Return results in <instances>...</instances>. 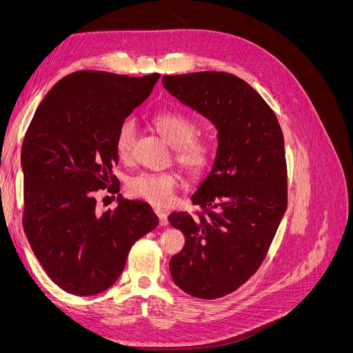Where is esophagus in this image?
<instances>
[{"instance_id": "esophagus-1", "label": "esophagus", "mask_w": 353, "mask_h": 353, "mask_svg": "<svg viewBox=\"0 0 353 353\" xmlns=\"http://www.w3.org/2000/svg\"><path fill=\"white\" fill-rule=\"evenodd\" d=\"M154 212H156V215L159 216V222H160V225L166 227L168 223H169V221H168V215H166V212H165V210H162V209H156Z\"/></svg>"}]
</instances>
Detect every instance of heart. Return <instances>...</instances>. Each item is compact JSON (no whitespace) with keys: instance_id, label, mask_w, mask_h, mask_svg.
Returning a JSON list of instances; mask_svg holds the SVG:
<instances>
[{"instance_id":"obj_1","label":"heart","mask_w":353,"mask_h":353,"mask_svg":"<svg viewBox=\"0 0 353 353\" xmlns=\"http://www.w3.org/2000/svg\"><path fill=\"white\" fill-rule=\"evenodd\" d=\"M152 123L166 140L174 145V156L178 166L187 176L197 179L205 175L215 162L216 147L212 140L199 137L197 123L188 116L175 112H160L153 116ZM137 123L126 119L116 132L114 150L123 162L131 160L137 138ZM181 184L175 170L166 172H141L128 179V191L154 206H169Z\"/></svg>"}]
</instances>
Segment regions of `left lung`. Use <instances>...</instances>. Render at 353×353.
<instances>
[{
    "instance_id": "obj_1",
    "label": "left lung",
    "mask_w": 353,
    "mask_h": 353,
    "mask_svg": "<svg viewBox=\"0 0 353 353\" xmlns=\"http://www.w3.org/2000/svg\"><path fill=\"white\" fill-rule=\"evenodd\" d=\"M163 87L218 128L212 172L191 197L200 210L169 215L185 236L169 265L175 284L218 299L259 270L287 209L283 131L268 103L236 74H168Z\"/></svg>"
}]
</instances>
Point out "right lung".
Wrapping results in <instances>:
<instances>
[{"label":"right lung","mask_w":353,"mask_h":353,"mask_svg":"<svg viewBox=\"0 0 353 353\" xmlns=\"http://www.w3.org/2000/svg\"><path fill=\"white\" fill-rule=\"evenodd\" d=\"M159 78L73 72L32 117L22 145L23 228L42 268L70 294L108 290L132 244L157 227L148 203L119 194V205L99 213L95 193H119L116 132Z\"/></svg>","instance_id":"add662e5"}]
</instances>
